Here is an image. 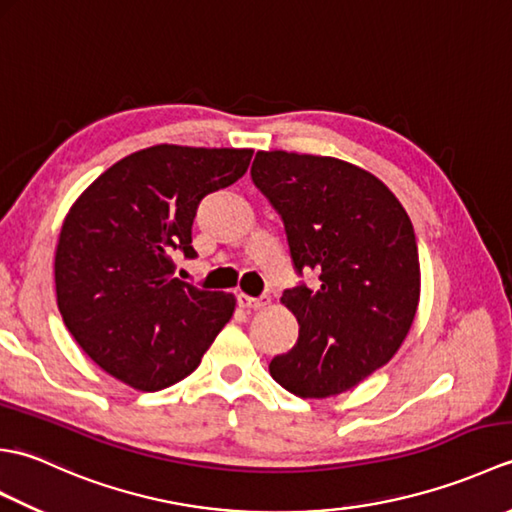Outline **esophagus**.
<instances>
[{
    "label": "esophagus",
    "mask_w": 512,
    "mask_h": 512,
    "mask_svg": "<svg viewBox=\"0 0 512 512\" xmlns=\"http://www.w3.org/2000/svg\"><path fill=\"white\" fill-rule=\"evenodd\" d=\"M237 303L246 310H257V308H264L268 303V297H250V295H244V292H239L237 295Z\"/></svg>",
    "instance_id": "34e87169"
}]
</instances>
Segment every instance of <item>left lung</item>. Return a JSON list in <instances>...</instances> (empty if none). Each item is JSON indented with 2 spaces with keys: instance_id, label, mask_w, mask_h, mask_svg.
Segmentation results:
<instances>
[{
  "instance_id": "8db88e82",
  "label": "left lung",
  "mask_w": 512,
  "mask_h": 512,
  "mask_svg": "<svg viewBox=\"0 0 512 512\" xmlns=\"http://www.w3.org/2000/svg\"><path fill=\"white\" fill-rule=\"evenodd\" d=\"M286 228L295 273L317 270L281 301L299 339L268 369L301 398L341 394L398 352L416 317L420 262L409 215L383 182L350 162L257 151L250 167Z\"/></svg>"
}]
</instances>
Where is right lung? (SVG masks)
<instances>
[{
	"label": "right lung",
	"instance_id": "add662e5",
	"mask_svg": "<svg viewBox=\"0 0 512 512\" xmlns=\"http://www.w3.org/2000/svg\"><path fill=\"white\" fill-rule=\"evenodd\" d=\"M253 149L156 145L118 160L65 217L54 284L65 328L107 374L140 391L187 378L233 317L235 299L173 277L193 259L204 195L244 176Z\"/></svg>",
	"mask_w": 512,
	"mask_h": 512
}]
</instances>
